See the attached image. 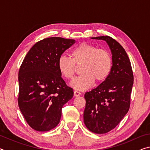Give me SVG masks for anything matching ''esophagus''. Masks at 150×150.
Returning <instances> with one entry per match:
<instances>
[{"mask_svg": "<svg viewBox=\"0 0 150 150\" xmlns=\"http://www.w3.org/2000/svg\"><path fill=\"white\" fill-rule=\"evenodd\" d=\"M81 95V93L79 92V91H74V96H79Z\"/></svg>", "mask_w": 150, "mask_h": 150, "instance_id": "obj_1", "label": "esophagus"}]
</instances>
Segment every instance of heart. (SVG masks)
I'll return each instance as SVG.
<instances>
[{"label": "heart", "instance_id": "1", "mask_svg": "<svg viewBox=\"0 0 150 150\" xmlns=\"http://www.w3.org/2000/svg\"><path fill=\"white\" fill-rule=\"evenodd\" d=\"M71 58L61 55L57 67L61 74L66 79H71L76 65H82V75L75 78L70 86L75 90L85 91L92 86L95 81L100 83L108 77L112 68V59L110 53L104 49H98L95 45L87 43L75 47L71 52Z\"/></svg>", "mask_w": 150, "mask_h": 150}]
</instances>
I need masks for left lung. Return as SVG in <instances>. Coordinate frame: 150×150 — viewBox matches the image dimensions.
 <instances>
[{"mask_svg":"<svg viewBox=\"0 0 150 150\" xmlns=\"http://www.w3.org/2000/svg\"><path fill=\"white\" fill-rule=\"evenodd\" d=\"M105 41L111 51L112 68L108 77L85 94L84 123L92 132L105 134L115 128L128 112L134 83L131 63L125 50L109 36L91 38Z\"/></svg>","mask_w":150,"mask_h":150,"instance_id":"obj_1","label":"left lung"}]
</instances>
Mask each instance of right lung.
I'll return each mask as SVG.
<instances>
[{
    "label": "right lung",
    "instance_id": "add662e5",
    "mask_svg": "<svg viewBox=\"0 0 150 150\" xmlns=\"http://www.w3.org/2000/svg\"><path fill=\"white\" fill-rule=\"evenodd\" d=\"M75 40L52 37L32 47L18 73L20 110L34 130L46 132L60 121L63 106L73 96L57 67L59 57Z\"/></svg>",
    "mask_w": 150,
    "mask_h": 150
}]
</instances>
